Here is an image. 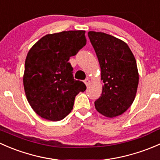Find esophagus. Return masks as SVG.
Returning a JSON list of instances; mask_svg holds the SVG:
<instances>
[{
	"instance_id": "esophagus-1",
	"label": "esophagus",
	"mask_w": 160,
	"mask_h": 160,
	"mask_svg": "<svg viewBox=\"0 0 160 160\" xmlns=\"http://www.w3.org/2000/svg\"><path fill=\"white\" fill-rule=\"evenodd\" d=\"M84 82H85V85H86V86H88V85H89V84H90V80L88 79V78H86V79L84 80Z\"/></svg>"
}]
</instances>
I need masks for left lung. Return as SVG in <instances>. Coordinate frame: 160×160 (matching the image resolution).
Returning <instances> with one entry per match:
<instances>
[{
    "label": "left lung",
    "mask_w": 160,
    "mask_h": 160,
    "mask_svg": "<svg viewBox=\"0 0 160 160\" xmlns=\"http://www.w3.org/2000/svg\"><path fill=\"white\" fill-rule=\"evenodd\" d=\"M88 38L101 68L103 88L95 102L97 111L113 118L132 104L139 84L136 61L127 44L103 32L89 31Z\"/></svg>",
    "instance_id": "8db88e82"
}]
</instances>
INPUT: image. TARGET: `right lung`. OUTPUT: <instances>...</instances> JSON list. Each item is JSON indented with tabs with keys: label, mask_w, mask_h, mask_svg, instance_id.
Masks as SVG:
<instances>
[{
	"label": "right lung",
	"mask_w": 160,
	"mask_h": 160,
	"mask_svg": "<svg viewBox=\"0 0 160 160\" xmlns=\"http://www.w3.org/2000/svg\"><path fill=\"white\" fill-rule=\"evenodd\" d=\"M85 33L68 31L47 34L28 53L24 92L31 108L42 118L63 119L73 108L75 96L86 89L83 82L74 79L68 62L86 44Z\"/></svg>",
	"instance_id": "right-lung-1"
}]
</instances>
